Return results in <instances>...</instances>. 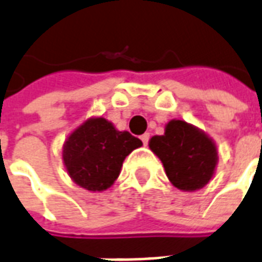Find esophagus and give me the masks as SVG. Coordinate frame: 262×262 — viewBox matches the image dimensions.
<instances>
[{"label":"esophagus","instance_id":"1","mask_svg":"<svg viewBox=\"0 0 262 262\" xmlns=\"http://www.w3.org/2000/svg\"><path fill=\"white\" fill-rule=\"evenodd\" d=\"M141 141H143V144L147 145L149 141V133H144V135L141 136Z\"/></svg>","mask_w":262,"mask_h":262}]
</instances>
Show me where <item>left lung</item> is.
<instances>
[{
	"label": "left lung",
	"mask_w": 262,
	"mask_h": 262,
	"mask_svg": "<svg viewBox=\"0 0 262 262\" xmlns=\"http://www.w3.org/2000/svg\"><path fill=\"white\" fill-rule=\"evenodd\" d=\"M149 148L162 161L174 187L195 191L210 181L217 165V148L203 132L184 121H170L163 136H154Z\"/></svg>",
	"instance_id": "8db88e82"
}]
</instances>
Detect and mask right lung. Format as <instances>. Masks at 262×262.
Listing matches in <instances>:
<instances>
[{"label": "right lung", "instance_id": "1", "mask_svg": "<svg viewBox=\"0 0 262 262\" xmlns=\"http://www.w3.org/2000/svg\"><path fill=\"white\" fill-rule=\"evenodd\" d=\"M141 145V140L129 132H118L104 118H91L69 136L63 161L79 187L104 191L118 179L125 158Z\"/></svg>", "mask_w": 262, "mask_h": 262}]
</instances>
